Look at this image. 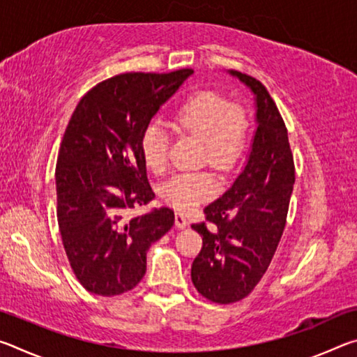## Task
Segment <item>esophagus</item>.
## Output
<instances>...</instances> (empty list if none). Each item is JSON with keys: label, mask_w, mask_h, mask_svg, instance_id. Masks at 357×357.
Instances as JSON below:
<instances>
[{"label": "esophagus", "mask_w": 357, "mask_h": 357, "mask_svg": "<svg viewBox=\"0 0 357 357\" xmlns=\"http://www.w3.org/2000/svg\"><path fill=\"white\" fill-rule=\"evenodd\" d=\"M174 223H176L178 228H185L187 225H189V220H187L185 214L176 213V215H174Z\"/></svg>", "instance_id": "1"}]
</instances>
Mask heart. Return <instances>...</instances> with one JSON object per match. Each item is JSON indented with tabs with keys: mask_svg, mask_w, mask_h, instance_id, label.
<instances>
[{
	"mask_svg": "<svg viewBox=\"0 0 357 357\" xmlns=\"http://www.w3.org/2000/svg\"><path fill=\"white\" fill-rule=\"evenodd\" d=\"M176 124L204 144L208 164L228 172L238 164L247 143V116L236 104L213 91H203L187 99L176 112ZM170 135L162 121H151L144 129L142 149L153 170H164L168 162ZM215 183L209 173H176L162 185L165 200L181 211L197 208L213 195Z\"/></svg>",
	"mask_w": 357,
	"mask_h": 357,
	"instance_id": "b5f03b06",
	"label": "heart"
}]
</instances>
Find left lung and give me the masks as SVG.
I'll use <instances>...</instances> for the list:
<instances>
[{
	"mask_svg": "<svg viewBox=\"0 0 357 357\" xmlns=\"http://www.w3.org/2000/svg\"><path fill=\"white\" fill-rule=\"evenodd\" d=\"M255 96L257 130L247 164L192 228L203 247L192 263L197 291L217 304L244 299L261 280L285 229L294 162L279 108L261 82L228 70Z\"/></svg>",
	"mask_w": 357,
	"mask_h": 357,
	"instance_id": "1",
	"label": "left lung"
}]
</instances>
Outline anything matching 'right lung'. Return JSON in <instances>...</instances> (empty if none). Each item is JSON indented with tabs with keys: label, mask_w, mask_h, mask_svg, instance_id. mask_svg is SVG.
Masks as SVG:
<instances>
[{
	"label": "right lung",
	"mask_w": 357,
	"mask_h": 357,
	"mask_svg": "<svg viewBox=\"0 0 357 357\" xmlns=\"http://www.w3.org/2000/svg\"><path fill=\"white\" fill-rule=\"evenodd\" d=\"M192 74L114 75L89 89L72 113L58 153L56 215L70 268L89 293L135 288L151 244L173 227L170 208L128 213L155 197L142 149L144 129Z\"/></svg>",
	"instance_id": "right-lung-1"
}]
</instances>
